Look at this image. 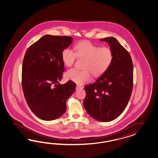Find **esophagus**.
I'll return each instance as SVG.
<instances>
[{
    "label": "esophagus",
    "mask_w": 158,
    "mask_h": 158,
    "mask_svg": "<svg viewBox=\"0 0 158 158\" xmlns=\"http://www.w3.org/2000/svg\"><path fill=\"white\" fill-rule=\"evenodd\" d=\"M83 88L82 86L81 85H77V90H79V89H81Z\"/></svg>",
    "instance_id": "obj_1"
}]
</instances>
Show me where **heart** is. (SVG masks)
Wrapping results in <instances>:
<instances>
[{"label":"heart","mask_w":158,"mask_h":158,"mask_svg":"<svg viewBox=\"0 0 158 158\" xmlns=\"http://www.w3.org/2000/svg\"><path fill=\"white\" fill-rule=\"evenodd\" d=\"M77 57L85 58V69H70L65 73V77L77 84L83 85L90 81L91 73L94 77H100L110 68L113 62L114 53L110 48H100L88 41L77 44L74 52L69 48H65L62 51V62L67 67H71Z\"/></svg>","instance_id":"obj_1"}]
</instances>
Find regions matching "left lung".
I'll list each match as a JSON object with an SVG mask.
<instances>
[{
	"label": "left lung",
	"instance_id": "obj_1",
	"mask_svg": "<svg viewBox=\"0 0 158 158\" xmlns=\"http://www.w3.org/2000/svg\"><path fill=\"white\" fill-rule=\"evenodd\" d=\"M114 53L110 68L94 83L85 86L83 105L94 119L108 122L117 118L128 104L133 86V66L129 53L113 37L101 39Z\"/></svg>",
	"mask_w": 158,
	"mask_h": 158
}]
</instances>
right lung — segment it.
Here are the masks:
<instances>
[{
    "label": "right lung",
    "mask_w": 158,
    "mask_h": 158,
    "mask_svg": "<svg viewBox=\"0 0 158 158\" xmlns=\"http://www.w3.org/2000/svg\"><path fill=\"white\" fill-rule=\"evenodd\" d=\"M72 37L44 35L27 49L22 68V87L26 101L35 115L50 121L66 111V101L75 90L72 81L61 85L64 71L62 51Z\"/></svg>",
    "instance_id": "add662e5"
}]
</instances>
